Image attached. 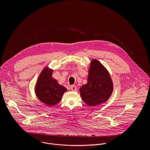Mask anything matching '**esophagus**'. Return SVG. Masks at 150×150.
I'll return each instance as SVG.
<instances>
[{
  "label": "esophagus",
  "instance_id": "34e87169",
  "mask_svg": "<svg viewBox=\"0 0 150 150\" xmlns=\"http://www.w3.org/2000/svg\"><path fill=\"white\" fill-rule=\"evenodd\" d=\"M70 89L72 91H76L77 90V87L75 86H70Z\"/></svg>",
  "mask_w": 150,
  "mask_h": 150
}]
</instances>
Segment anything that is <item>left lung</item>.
Listing matches in <instances>:
<instances>
[{
	"instance_id": "8db88e82",
	"label": "left lung",
	"mask_w": 150,
	"mask_h": 150,
	"mask_svg": "<svg viewBox=\"0 0 150 150\" xmlns=\"http://www.w3.org/2000/svg\"><path fill=\"white\" fill-rule=\"evenodd\" d=\"M112 90V82L106 68L98 60H92L88 82L80 89L83 100L89 106H96L106 102Z\"/></svg>"
}]
</instances>
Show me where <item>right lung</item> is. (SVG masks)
Listing matches in <instances>:
<instances>
[{"mask_svg": "<svg viewBox=\"0 0 150 150\" xmlns=\"http://www.w3.org/2000/svg\"><path fill=\"white\" fill-rule=\"evenodd\" d=\"M52 70L45 67L40 73L35 87V92L41 102L52 106L58 103L67 91L52 77Z\"/></svg>", "mask_w": 150, "mask_h": 150, "instance_id": "add662e5", "label": "right lung"}]
</instances>
